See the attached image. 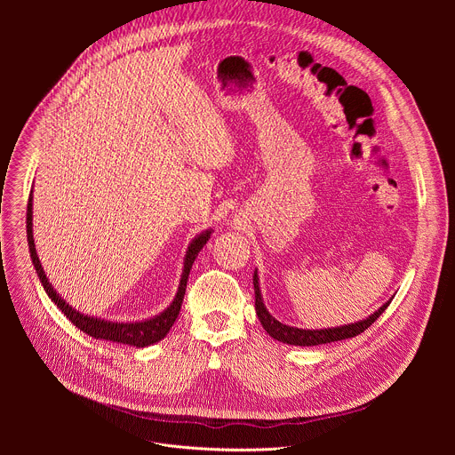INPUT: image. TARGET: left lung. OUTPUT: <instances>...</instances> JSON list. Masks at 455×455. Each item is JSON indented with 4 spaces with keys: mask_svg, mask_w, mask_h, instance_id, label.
I'll return each mask as SVG.
<instances>
[{
    "mask_svg": "<svg viewBox=\"0 0 455 455\" xmlns=\"http://www.w3.org/2000/svg\"><path fill=\"white\" fill-rule=\"evenodd\" d=\"M253 291H255V311H257L259 320H261V323H263V328L267 330V333L272 339L290 344V346H318V344H330V342H339V340L356 337V335L363 333L369 326H372V322L387 309L388 304H391V300L385 302L371 316H367L360 322H355V323H347V326L330 328V330H299V328L286 326V323H281L267 311V307L263 304L261 290H259L257 270L253 272Z\"/></svg>",
    "mask_w": 455,
    "mask_h": 455,
    "instance_id": "8db88e82",
    "label": "left lung"
}]
</instances>
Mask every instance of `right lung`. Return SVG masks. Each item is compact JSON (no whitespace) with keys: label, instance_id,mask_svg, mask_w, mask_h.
Returning <instances> with one entry per match:
<instances>
[{"label":"right lung","instance_id":"obj_1","mask_svg":"<svg viewBox=\"0 0 455 455\" xmlns=\"http://www.w3.org/2000/svg\"><path fill=\"white\" fill-rule=\"evenodd\" d=\"M212 230H207L204 234H200L198 237H194L187 253H185V263H183V272H181V281L178 286V293L172 300V304L160 315H156L155 318L144 320V322H133V323H120V322H108V320H100V318H93L88 315H83L76 309H72V306H68L64 302L59 293L52 288V284L48 283L44 270L41 267V261L36 251V244H34V234H32V192L28 196V205H27V239H28V248H30V257L34 268L37 272V277L44 288V291L48 293V297L57 304V307L67 315V318L72 320V323H76V328H79L83 333L93 337V339H102V340H109V342H120V344H127V346H137V347H146L151 346L158 340H162L169 330L172 328L174 320L180 315L181 309V302H183V295H185V288H187V281H188V274L192 268L194 259L198 257L200 250L207 244L209 237H211Z\"/></svg>","mask_w":455,"mask_h":455}]
</instances>
